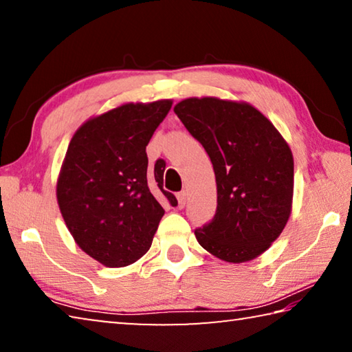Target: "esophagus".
Masks as SVG:
<instances>
[{
  "instance_id": "obj_1",
  "label": "esophagus",
  "mask_w": 352,
  "mask_h": 352,
  "mask_svg": "<svg viewBox=\"0 0 352 352\" xmlns=\"http://www.w3.org/2000/svg\"><path fill=\"white\" fill-rule=\"evenodd\" d=\"M186 199H188V194L184 192V190H182V192L177 194V200H178V208H184V205H186Z\"/></svg>"
}]
</instances>
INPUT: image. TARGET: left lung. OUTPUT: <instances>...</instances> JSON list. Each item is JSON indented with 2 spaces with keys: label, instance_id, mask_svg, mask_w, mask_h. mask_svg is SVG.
Returning <instances> with one entry per match:
<instances>
[{
  "label": "left lung",
  "instance_id": "obj_1",
  "mask_svg": "<svg viewBox=\"0 0 352 352\" xmlns=\"http://www.w3.org/2000/svg\"><path fill=\"white\" fill-rule=\"evenodd\" d=\"M175 115L210 155L216 216L195 237L216 258L241 264L269 250L292 212L294 155L287 141L247 102L188 98Z\"/></svg>",
  "mask_w": 352,
  "mask_h": 352
}]
</instances>
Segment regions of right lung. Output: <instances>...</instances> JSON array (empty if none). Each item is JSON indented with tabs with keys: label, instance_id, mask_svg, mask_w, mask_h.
<instances>
[{
	"label": "right lung",
	"instance_id": "add662e5",
	"mask_svg": "<svg viewBox=\"0 0 352 352\" xmlns=\"http://www.w3.org/2000/svg\"><path fill=\"white\" fill-rule=\"evenodd\" d=\"M172 107L170 99L127 102L76 130L57 178V204L82 252L105 267L133 264L151 248L164 216L163 163L147 169L146 146Z\"/></svg>",
	"mask_w": 352,
	"mask_h": 352
}]
</instances>
